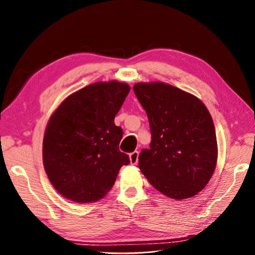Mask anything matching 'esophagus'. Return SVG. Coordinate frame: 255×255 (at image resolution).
Instances as JSON below:
<instances>
[{
    "instance_id": "esophagus-1",
    "label": "esophagus",
    "mask_w": 255,
    "mask_h": 255,
    "mask_svg": "<svg viewBox=\"0 0 255 255\" xmlns=\"http://www.w3.org/2000/svg\"><path fill=\"white\" fill-rule=\"evenodd\" d=\"M138 151H134V152H132V153H130V155H129V157H130V162H131V164H136V162H137V160H138Z\"/></svg>"
}]
</instances>
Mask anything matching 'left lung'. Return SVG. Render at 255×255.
<instances>
[{
	"instance_id": "left-lung-1",
	"label": "left lung",
	"mask_w": 255,
	"mask_h": 255,
	"mask_svg": "<svg viewBox=\"0 0 255 255\" xmlns=\"http://www.w3.org/2000/svg\"><path fill=\"white\" fill-rule=\"evenodd\" d=\"M134 94L149 120L150 149L138 168L160 193L181 200L204 189L214 174L218 149L212 117L195 96L161 82L137 83Z\"/></svg>"
}]
</instances>
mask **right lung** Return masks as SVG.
I'll return each instance as SVG.
<instances>
[{"instance_id":"right-lung-1","label":"right lung","mask_w":255,"mask_h":255,"mask_svg":"<svg viewBox=\"0 0 255 255\" xmlns=\"http://www.w3.org/2000/svg\"><path fill=\"white\" fill-rule=\"evenodd\" d=\"M129 92L126 83H94L66 98L51 117L43 137V165L66 199L99 200L115 184L122 165L129 164L128 155L119 149L123 129L115 124Z\"/></svg>"}]
</instances>
